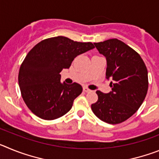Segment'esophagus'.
<instances>
[{"mask_svg": "<svg viewBox=\"0 0 159 159\" xmlns=\"http://www.w3.org/2000/svg\"><path fill=\"white\" fill-rule=\"evenodd\" d=\"M83 90H84V92H91V90H90L89 88H86V87H84V88H83Z\"/></svg>", "mask_w": 159, "mask_h": 159, "instance_id": "1", "label": "esophagus"}]
</instances>
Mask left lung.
<instances>
[{
  "label": "left lung",
  "instance_id": "obj_1",
  "mask_svg": "<svg viewBox=\"0 0 159 159\" xmlns=\"http://www.w3.org/2000/svg\"><path fill=\"white\" fill-rule=\"evenodd\" d=\"M107 59V79L111 92L97 91L92 110L105 123L118 124L131 117L140 107L148 90V71L140 55L118 39L94 43Z\"/></svg>",
  "mask_w": 159,
  "mask_h": 159
}]
</instances>
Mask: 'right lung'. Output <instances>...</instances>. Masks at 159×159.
Here are the masks:
<instances>
[{
	"instance_id": "1",
	"label": "right lung",
	"mask_w": 159,
	"mask_h": 159,
	"mask_svg": "<svg viewBox=\"0 0 159 159\" xmlns=\"http://www.w3.org/2000/svg\"><path fill=\"white\" fill-rule=\"evenodd\" d=\"M94 48L91 42L60 36L42 40L31 49L20 67L18 82L22 98L32 113L53 120L71 110L82 86L77 83L61 84L60 72L69 68L78 55Z\"/></svg>"
}]
</instances>
